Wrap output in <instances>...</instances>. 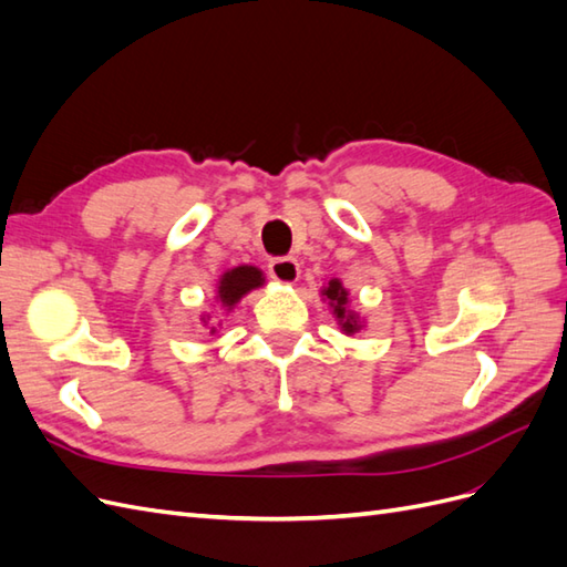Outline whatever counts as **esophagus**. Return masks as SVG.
<instances>
[{
  "mask_svg": "<svg viewBox=\"0 0 567 567\" xmlns=\"http://www.w3.org/2000/svg\"><path fill=\"white\" fill-rule=\"evenodd\" d=\"M269 274L279 284H296L300 277V265L296 257H274L269 262Z\"/></svg>",
  "mask_w": 567,
  "mask_h": 567,
  "instance_id": "1",
  "label": "esophagus"
}]
</instances>
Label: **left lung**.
I'll return each mask as SVG.
<instances>
[{"label":"left lung","mask_w":567,"mask_h":567,"mask_svg":"<svg viewBox=\"0 0 567 567\" xmlns=\"http://www.w3.org/2000/svg\"><path fill=\"white\" fill-rule=\"evenodd\" d=\"M321 296L329 300V305L333 307V315L338 317V323H340L342 331H346L348 336H352V333H357L359 329H362V321H359V317L348 310V302H350L348 288L342 286L338 279H331L329 286H323Z\"/></svg>","instance_id":"1"}]
</instances>
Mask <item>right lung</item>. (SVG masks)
<instances>
[{
  "mask_svg": "<svg viewBox=\"0 0 567 567\" xmlns=\"http://www.w3.org/2000/svg\"><path fill=\"white\" fill-rule=\"evenodd\" d=\"M265 284V274L262 269H257L252 265H241L234 267L229 271H225L219 277L217 284V296L215 300L225 307V310H234V305L241 300L250 290L260 288ZM210 333H215V329H210Z\"/></svg>",
  "mask_w": 567,
  "mask_h": 567,
  "instance_id": "add662e5",
  "label": "right lung"
}]
</instances>
